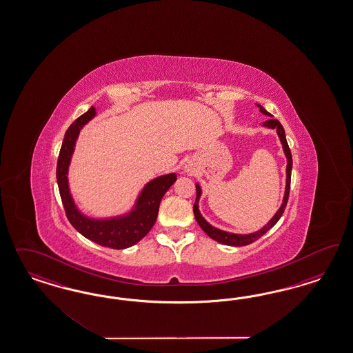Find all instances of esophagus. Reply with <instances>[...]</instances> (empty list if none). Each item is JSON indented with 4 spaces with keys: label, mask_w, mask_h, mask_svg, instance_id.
<instances>
[{
    "label": "esophagus",
    "mask_w": 353,
    "mask_h": 353,
    "mask_svg": "<svg viewBox=\"0 0 353 353\" xmlns=\"http://www.w3.org/2000/svg\"><path fill=\"white\" fill-rule=\"evenodd\" d=\"M182 171L185 172V173H189V174H192V172H194L189 164H186V165L182 168Z\"/></svg>",
    "instance_id": "34e87169"
}]
</instances>
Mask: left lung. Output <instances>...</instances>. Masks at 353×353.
I'll use <instances>...</instances> for the list:
<instances>
[{"label":"left lung","mask_w":353,"mask_h":353,"mask_svg":"<svg viewBox=\"0 0 353 353\" xmlns=\"http://www.w3.org/2000/svg\"><path fill=\"white\" fill-rule=\"evenodd\" d=\"M260 108V112L267 115V117H272L267 110L261 105H256ZM263 127L269 129H276L277 132L278 139L282 143V149L285 152V157L288 159V165H286V186H285V194H283V199H282V204L281 207L278 208L277 212L273 214V217L268 221L267 225H264L261 229H259L256 232H252V233H247V234H238V233H230V232H225L221 230L219 228H216L214 225L210 224L205 219H204L201 211H199V199L202 196V188L201 185L196 182L195 183V188H196V199H195V203H194V216H195V220L196 223L199 224V226L202 228L205 234L208 236H211L214 241L219 242V243H223L226 246H247L252 242H255L256 239H259L260 236L267 233L269 229H272L274 225L277 224L278 220L281 219V216L285 212V208H286V204L289 201L290 194V182H291V170H292V157H291V151L289 149V145H288V141H286V136H285V129L281 125V123L276 120V119H269L267 121L263 123Z\"/></svg>","instance_id":"8db88e82"}]
</instances>
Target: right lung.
I'll return each mask as SVG.
<instances>
[{"label":"right lung","mask_w":353,"mask_h":353,"mask_svg":"<svg viewBox=\"0 0 353 353\" xmlns=\"http://www.w3.org/2000/svg\"><path fill=\"white\" fill-rule=\"evenodd\" d=\"M96 115V107L92 106L67 129L58 157L57 182L64 211L76 230L99 246L123 250L136 245L149 233L157 221L161 198L176 182L177 174L172 172L150 180L139 192L133 207L123 214L108 217H93L84 214L76 204L70 189L68 171L79 134Z\"/></svg>","instance_id":"1"}]
</instances>
